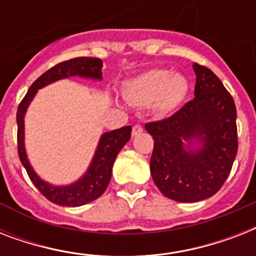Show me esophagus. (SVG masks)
<instances>
[{"instance_id":"1","label":"esophagus","mask_w":256,"mask_h":256,"mask_svg":"<svg viewBox=\"0 0 256 256\" xmlns=\"http://www.w3.org/2000/svg\"><path fill=\"white\" fill-rule=\"evenodd\" d=\"M142 132H144V128H142V124H134L132 134V136H140Z\"/></svg>"}]
</instances>
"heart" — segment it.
Listing matches in <instances>:
<instances>
[{
  "label": "heart",
  "instance_id": "b5f03b06",
  "mask_svg": "<svg viewBox=\"0 0 256 256\" xmlns=\"http://www.w3.org/2000/svg\"><path fill=\"white\" fill-rule=\"evenodd\" d=\"M190 84L183 74L150 69L124 82V98L134 106H150L158 114H168L186 100Z\"/></svg>",
  "mask_w": 256,
  "mask_h": 256
}]
</instances>
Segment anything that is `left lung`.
Returning a JSON list of instances; mask_svg holds the SVG:
<instances>
[{"label":"left lung","mask_w":256,"mask_h":256,"mask_svg":"<svg viewBox=\"0 0 256 256\" xmlns=\"http://www.w3.org/2000/svg\"><path fill=\"white\" fill-rule=\"evenodd\" d=\"M194 96L174 116L146 124L154 140L150 171L164 196L192 203L212 196L238 152L232 96L210 69L192 65Z\"/></svg>","instance_id":"left-lung-1"}]
</instances>
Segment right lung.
<instances>
[{"instance_id":"obj_1","label":"right lung","mask_w":256,"mask_h":256,"mask_svg":"<svg viewBox=\"0 0 256 256\" xmlns=\"http://www.w3.org/2000/svg\"><path fill=\"white\" fill-rule=\"evenodd\" d=\"M69 77H81L86 78V80L100 81L102 80V60L92 57L73 58L69 61L58 64L48 70L46 73L42 74L41 77L37 78L18 106L17 144L18 156H20L22 166L25 168L34 186L41 191V194L49 199L50 202L56 203L58 206L78 207L96 200L104 192L110 179H112L114 160L122 148L130 140L132 126H124V128H116V130L104 132L100 136L98 146H96L94 156L88 164V170L76 182L66 184V186H56V184L44 180L32 168L28 154H26L25 114L40 88Z\"/></svg>"}]
</instances>
